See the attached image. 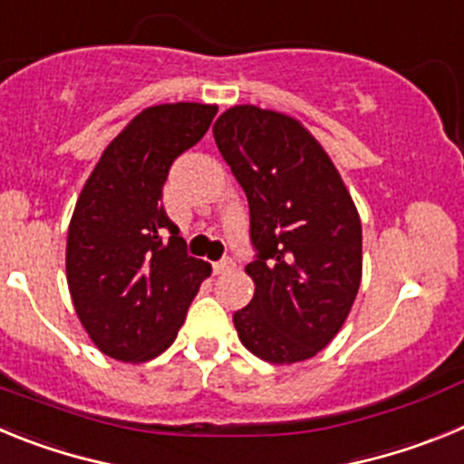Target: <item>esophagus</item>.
Wrapping results in <instances>:
<instances>
[{
    "instance_id": "obj_1",
    "label": "esophagus",
    "mask_w": 464,
    "mask_h": 464,
    "mask_svg": "<svg viewBox=\"0 0 464 464\" xmlns=\"http://www.w3.org/2000/svg\"><path fill=\"white\" fill-rule=\"evenodd\" d=\"M232 267H235V262L229 260V257H223V260L213 262V274H225V272H229Z\"/></svg>"
}]
</instances>
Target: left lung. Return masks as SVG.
<instances>
[{
  "label": "left lung",
  "instance_id": "obj_1",
  "mask_svg": "<svg viewBox=\"0 0 464 464\" xmlns=\"http://www.w3.org/2000/svg\"><path fill=\"white\" fill-rule=\"evenodd\" d=\"M213 139L251 208L256 283L239 339L274 364L314 358L342 330L362 278V225L337 167L302 122L232 106Z\"/></svg>",
  "mask_w": 464,
  "mask_h": 464
}]
</instances>
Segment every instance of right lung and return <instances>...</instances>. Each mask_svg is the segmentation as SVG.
Listing matches in <instances>:
<instances>
[{"mask_svg": "<svg viewBox=\"0 0 464 464\" xmlns=\"http://www.w3.org/2000/svg\"><path fill=\"white\" fill-rule=\"evenodd\" d=\"M216 111L195 102L143 109L81 190L67 283L79 321L109 358L146 362L167 351L211 274L208 262L188 256L160 199L171 162L207 134Z\"/></svg>", "mask_w": 464, "mask_h": 464, "instance_id": "1", "label": "right lung"}]
</instances>
